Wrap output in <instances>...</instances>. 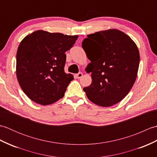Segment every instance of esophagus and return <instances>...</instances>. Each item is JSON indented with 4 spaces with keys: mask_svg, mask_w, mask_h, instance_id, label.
Segmentation results:
<instances>
[{
    "mask_svg": "<svg viewBox=\"0 0 157 157\" xmlns=\"http://www.w3.org/2000/svg\"><path fill=\"white\" fill-rule=\"evenodd\" d=\"M82 75H83V74H82V73H81V72H79V73H77V74H75V77L76 78H78V79H79V78H81L82 77Z\"/></svg>",
    "mask_w": 157,
    "mask_h": 157,
    "instance_id": "obj_1",
    "label": "esophagus"
}]
</instances>
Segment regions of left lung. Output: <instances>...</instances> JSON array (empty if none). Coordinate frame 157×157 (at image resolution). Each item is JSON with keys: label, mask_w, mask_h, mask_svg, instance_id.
I'll return each instance as SVG.
<instances>
[{"label": "left lung", "mask_w": 157, "mask_h": 157, "mask_svg": "<svg viewBox=\"0 0 157 157\" xmlns=\"http://www.w3.org/2000/svg\"><path fill=\"white\" fill-rule=\"evenodd\" d=\"M82 48L91 61L92 84L84 90L90 101L107 107L118 103L128 94L137 77L140 54L129 36L116 29L89 34Z\"/></svg>", "instance_id": "obj_1"}]
</instances>
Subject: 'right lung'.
<instances>
[{"instance_id": "right-lung-1", "label": "right lung", "mask_w": 157, "mask_h": 157, "mask_svg": "<svg viewBox=\"0 0 157 157\" xmlns=\"http://www.w3.org/2000/svg\"><path fill=\"white\" fill-rule=\"evenodd\" d=\"M78 36L35 31L23 39L17 52L16 74L23 91L38 104L51 105L62 98L73 75L67 74L65 52Z\"/></svg>"}]
</instances>
